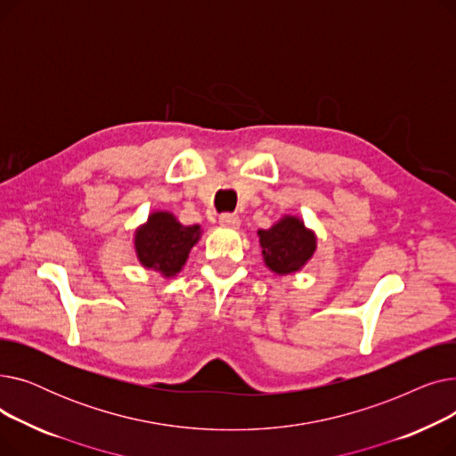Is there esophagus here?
<instances>
[{"instance_id":"esophagus-1","label":"esophagus","mask_w":456,"mask_h":456,"mask_svg":"<svg viewBox=\"0 0 456 456\" xmlns=\"http://www.w3.org/2000/svg\"><path fill=\"white\" fill-rule=\"evenodd\" d=\"M220 225L238 229V227H240V218H238L236 214H222L220 216Z\"/></svg>"}]
</instances>
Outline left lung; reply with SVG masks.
<instances>
[{
  "instance_id": "obj_1",
  "label": "left lung",
  "mask_w": 456,
  "mask_h": 456,
  "mask_svg": "<svg viewBox=\"0 0 456 456\" xmlns=\"http://www.w3.org/2000/svg\"><path fill=\"white\" fill-rule=\"evenodd\" d=\"M256 234L266 268L281 277L303 270L318 249L316 232L294 214H284L270 229H258Z\"/></svg>"
}]
</instances>
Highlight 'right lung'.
<instances>
[{"mask_svg": "<svg viewBox=\"0 0 456 456\" xmlns=\"http://www.w3.org/2000/svg\"><path fill=\"white\" fill-rule=\"evenodd\" d=\"M201 234V225H183L174 212L153 210L148 220L134 229L136 260L146 270H153L164 279H174L184 268Z\"/></svg>", "mask_w": 456, "mask_h": 456, "instance_id": "obj_1", "label": "right lung"}]
</instances>
